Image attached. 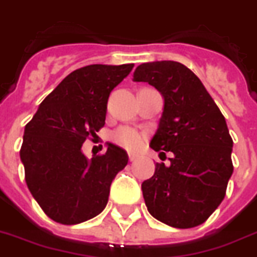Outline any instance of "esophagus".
Wrapping results in <instances>:
<instances>
[{
  "label": "esophagus",
  "instance_id": "esophagus-1",
  "mask_svg": "<svg viewBox=\"0 0 257 257\" xmlns=\"http://www.w3.org/2000/svg\"><path fill=\"white\" fill-rule=\"evenodd\" d=\"M137 158H138V156H137V154H133V153L128 154V160H130V161H136Z\"/></svg>",
  "mask_w": 257,
  "mask_h": 257
}]
</instances>
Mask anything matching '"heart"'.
Listing matches in <instances>:
<instances>
[{"mask_svg":"<svg viewBox=\"0 0 257 257\" xmlns=\"http://www.w3.org/2000/svg\"><path fill=\"white\" fill-rule=\"evenodd\" d=\"M111 140H112L113 144L119 145L123 149L134 152V150H138L142 146L145 137L142 133L133 128V127L123 126L113 131L111 134Z\"/></svg>","mask_w":257,"mask_h":257,"instance_id":"heart-1","label":"heart"}]
</instances>
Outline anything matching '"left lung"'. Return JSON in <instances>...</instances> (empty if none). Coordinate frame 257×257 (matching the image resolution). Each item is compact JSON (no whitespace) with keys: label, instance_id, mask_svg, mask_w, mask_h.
<instances>
[{"label":"left lung","instance_id":"8db88e82","mask_svg":"<svg viewBox=\"0 0 257 257\" xmlns=\"http://www.w3.org/2000/svg\"><path fill=\"white\" fill-rule=\"evenodd\" d=\"M133 80L148 82L163 96L150 148L173 153L168 167L157 163L153 176L142 183L146 207L169 226H198L221 204L233 173L226 120L202 81L181 63H142Z\"/></svg>","mask_w":257,"mask_h":257}]
</instances>
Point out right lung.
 <instances>
[{
  "label": "right lung",
  "instance_id": "right-lung-1",
  "mask_svg": "<svg viewBox=\"0 0 257 257\" xmlns=\"http://www.w3.org/2000/svg\"><path fill=\"white\" fill-rule=\"evenodd\" d=\"M133 66L89 65L71 71L26 126L20 158L27 186L55 222L76 225L99 215L111 183L128 163L126 150L113 144L90 160L81 148L105 124L109 93Z\"/></svg>",
  "mask_w": 257,
  "mask_h": 257
}]
</instances>
